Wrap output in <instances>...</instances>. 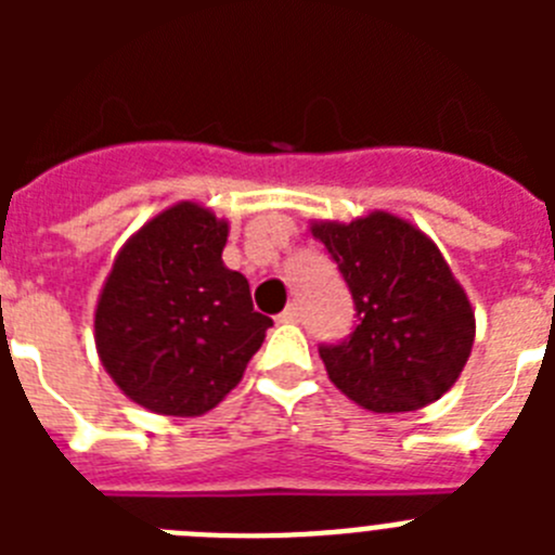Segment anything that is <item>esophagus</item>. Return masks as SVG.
Returning <instances> with one entry per match:
<instances>
[{
    "label": "esophagus",
    "instance_id": "obj_1",
    "mask_svg": "<svg viewBox=\"0 0 555 555\" xmlns=\"http://www.w3.org/2000/svg\"><path fill=\"white\" fill-rule=\"evenodd\" d=\"M300 317H302V311L297 308V302H292V306H288L286 311L278 317V322H283V325H292V322H300Z\"/></svg>",
    "mask_w": 555,
    "mask_h": 555
}]
</instances>
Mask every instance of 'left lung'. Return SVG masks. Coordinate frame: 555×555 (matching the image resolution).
<instances>
[{
  "label": "left lung",
  "mask_w": 555,
  "mask_h": 555,
  "mask_svg": "<svg viewBox=\"0 0 555 555\" xmlns=\"http://www.w3.org/2000/svg\"><path fill=\"white\" fill-rule=\"evenodd\" d=\"M352 292L358 325L322 345L327 377L375 414L416 411L453 389L475 341V311L430 235L372 210L352 222L313 219Z\"/></svg>",
  "instance_id": "left-lung-1"
}]
</instances>
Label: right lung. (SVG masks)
I'll use <instances>...</instances> for the list:
<instances>
[{
    "mask_svg": "<svg viewBox=\"0 0 555 555\" xmlns=\"http://www.w3.org/2000/svg\"><path fill=\"white\" fill-rule=\"evenodd\" d=\"M230 224L175 203L119 249L94 311V341L113 384L152 414L199 416L242 380L269 317L228 269Z\"/></svg>",
    "mask_w": 555,
    "mask_h": 555,
    "instance_id": "1",
    "label": "right lung"
}]
</instances>
